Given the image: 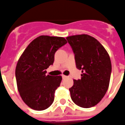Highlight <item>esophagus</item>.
Masks as SVG:
<instances>
[{
    "label": "esophagus",
    "instance_id": "esophagus-1",
    "mask_svg": "<svg viewBox=\"0 0 125 125\" xmlns=\"http://www.w3.org/2000/svg\"><path fill=\"white\" fill-rule=\"evenodd\" d=\"M68 77V76H65V75H62V78L63 79H64V78H66Z\"/></svg>",
    "mask_w": 125,
    "mask_h": 125
}]
</instances>
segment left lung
Here are the masks:
<instances>
[{
  "label": "left lung",
  "mask_w": 125,
  "mask_h": 125,
  "mask_svg": "<svg viewBox=\"0 0 125 125\" xmlns=\"http://www.w3.org/2000/svg\"><path fill=\"white\" fill-rule=\"evenodd\" d=\"M66 39L74 52L76 68L82 73L81 79L74 80L69 89L71 98L80 107H93L109 88L111 74L109 55L103 45L90 35H72Z\"/></svg>",
  "instance_id": "obj_1"
}]
</instances>
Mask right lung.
<instances>
[{
    "label": "right lung",
    "instance_id": "right-lung-1",
    "mask_svg": "<svg viewBox=\"0 0 125 125\" xmlns=\"http://www.w3.org/2000/svg\"><path fill=\"white\" fill-rule=\"evenodd\" d=\"M67 43L63 37L39 36L28 45L16 68L17 87L23 102L30 108L42 111L54 102L61 76L46 75L53 64L55 52Z\"/></svg>",
    "mask_w": 125,
    "mask_h": 125
}]
</instances>
